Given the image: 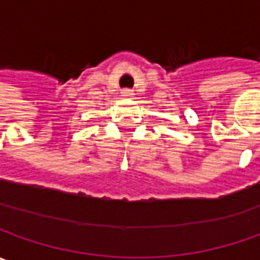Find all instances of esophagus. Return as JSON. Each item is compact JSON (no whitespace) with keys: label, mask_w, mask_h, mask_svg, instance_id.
<instances>
[{"label":"esophagus","mask_w":260,"mask_h":260,"mask_svg":"<svg viewBox=\"0 0 260 260\" xmlns=\"http://www.w3.org/2000/svg\"><path fill=\"white\" fill-rule=\"evenodd\" d=\"M122 93L125 94V96H129V94H132V92H131L129 89H125V90H123V92H122Z\"/></svg>","instance_id":"1"}]
</instances>
